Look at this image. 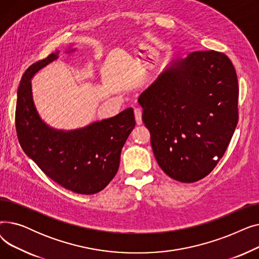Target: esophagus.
<instances>
[{
  "label": "esophagus",
  "mask_w": 259,
  "mask_h": 259,
  "mask_svg": "<svg viewBox=\"0 0 259 259\" xmlns=\"http://www.w3.org/2000/svg\"><path fill=\"white\" fill-rule=\"evenodd\" d=\"M134 116H135V121H137V125H142V110L141 109H135L134 110Z\"/></svg>",
  "instance_id": "1"
}]
</instances>
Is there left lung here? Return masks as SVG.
Listing matches in <instances>:
<instances>
[{
    "label": "left lung",
    "instance_id": "left-lung-1",
    "mask_svg": "<svg viewBox=\"0 0 259 259\" xmlns=\"http://www.w3.org/2000/svg\"><path fill=\"white\" fill-rule=\"evenodd\" d=\"M238 81L224 53L196 51L173 60L139 98L158 166L194 183L224 155L238 120Z\"/></svg>",
    "mask_w": 259,
    "mask_h": 259
}]
</instances>
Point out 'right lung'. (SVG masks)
<instances>
[{"instance_id":"1","label":"right lung","mask_w":259,"mask_h":259,"mask_svg":"<svg viewBox=\"0 0 259 259\" xmlns=\"http://www.w3.org/2000/svg\"><path fill=\"white\" fill-rule=\"evenodd\" d=\"M75 50L69 48L65 53ZM59 57L57 50L31 65L22 76L16 110L19 142L27 156L52 181L78 194H94L118 170L121 149L135 126L133 109L72 130L50 127L35 108L31 78Z\"/></svg>"}]
</instances>
